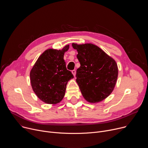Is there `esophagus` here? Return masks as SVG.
I'll return each mask as SVG.
<instances>
[{"label":"esophagus","mask_w":148,"mask_h":148,"mask_svg":"<svg viewBox=\"0 0 148 148\" xmlns=\"http://www.w3.org/2000/svg\"><path fill=\"white\" fill-rule=\"evenodd\" d=\"M72 73H73V74L74 75V76H75V74H76V71L75 70H72Z\"/></svg>","instance_id":"obj_1"}]
</instances>
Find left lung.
<instances>
[{
	"label": "left lung",
	"instance_id": "left-lung-1",
	"mask_svg": "<svg viewBox=\"0 0 148 148\" xmlns=\"http://www.w3.org/2000/svg\"><path fill=\"white\" fill-rule=\"evenodd\" d=\"M77 50L80 67L77 70L76 81L87 101L98 103L113 91L118 75L115 60L98 46L92 43H73Z\"/></svg>",
	"mask_w": 148,
	"mask_h": 148
}]
</instances>
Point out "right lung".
Instances as JSON below:
<instances>
[{"mask_svg": "<svg viewBox=\"0 0 148 148\" xmlns=\"http://www.w3.org/2000/svg\"><path fill=\"white\" fill-rule=\"evenodd\" d=\"M69 47L67 45L61 50L47 49L39 56L30 72L34 92L46 103L55 105L61 101L69 81L74 78L67 70L64 60Z\"/></svg>", "mask_w": 148, "mask_h": 148, "instance_id": "add662e5", "label": "right lung"}]
</instances>
